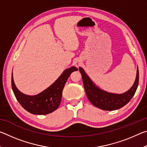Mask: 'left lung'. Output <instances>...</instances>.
<instances>
[{
  "mask_svg": "<svg viewBox=\"0 0 147 147\" xmlns=\"http://www.w3.org/2000/svg\"><path fill=\"white\" fill-rule=\"evenodd\" d=\"M79 71L82 77L84 89L89 100L93 105L103 110H115L125 106L134 96L138 86V67L137 69L136 77L133 86L127 91L121 94L109 93L101 89L91 80L83 68L80 67Z\"/></svg>",
  "mask_w": 147,
  "mask_h": 147,
  "instance_id": "obj_1",
  "label": "left lung"
}]
</instances>
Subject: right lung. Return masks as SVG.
<instances>
[{
	"mask_svg": "<svg viewBox=\"0 0 147 147\" xmlns=\"http://www.w3.org/2000/svg\"><path fill=\"white\" fill-rule=\"evenodd\" d=\"M78 68L73 66L63 71L54 82L40 93L28 95L21 93L14 83L11 74V87L17 100L27 111L34 115H46L53 112L60 104L62 91L70 74Z\"/></svg>",
	"mask_w": 147,
	"mask_h": 147,
	"instance_id": "obj_1",
	"label": "right lung"
}]
</instances>
